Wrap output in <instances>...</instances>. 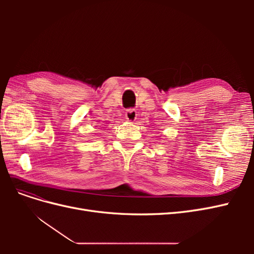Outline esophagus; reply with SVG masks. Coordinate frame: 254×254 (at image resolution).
<instances>
[{
  "instance_id": "obj_1",
  "label": "esophagus",
  "mask_w": 254,
  "mask_h": 254,
  "mask_svg": "<svg viewBox=\"0 0 254 254\" xmlns=\"http://www.w3.org/2000/svg\"><path fill=\"white\" fill-rule=\"evenodd\" d=\"M136 111L134 109H127L125 113V118L128 122H133L136 119Z\"/></svg>"
}]
</instances>
